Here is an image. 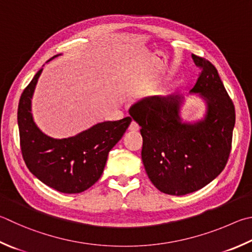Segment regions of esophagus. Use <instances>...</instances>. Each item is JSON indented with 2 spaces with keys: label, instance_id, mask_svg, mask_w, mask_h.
Masks as SVG:
<instances>
[{
  "label": "esophagus",
  "instance_id": "1",
  "mask_svg": "<svg viewBox=\"0 0 252 252\" xmlns=\"http://www.w3.org/2000/svg\"><path fill=\"white\" fill-rule=\"evenodd\" d=\"M129 130L132 131V132L139 131V130H140V126H139V125H138V123H136L135 121H132L130 126H129Z\"/></svg>",
  "mask_w": 252,
  "mask_h": 252
}]
</instances>
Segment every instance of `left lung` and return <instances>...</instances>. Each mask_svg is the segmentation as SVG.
I'll list each match as a JSON object with an SVG mask.
<instances>
[{"instance_id": "1", "label": "left lung", "mask_w": 252, "mask_h": 252, "mask_svg": "<svg viewBox=\"0 0 252 252\" xmlns=\"http://www.w3.org/2000/svg\"><path fill=\"white\" fill-rule=\"evenodd\" d=\"M202 72L190 94L206 103L203 119L184 122L177 95L152 97L133 104L130 114L141 126L142 162L153 185L168 195L203 189L225 168L236 113L218 71L207 59L191 55Z\"/></svg>"}]
</instances>
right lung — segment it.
<instances>
[{
	"label": "right lung",
	"instance_id": "right-lung-1",
	"mask_svg": "<svg viewBox=\"0 0 252 252\" xmlns=\"http://www.w3.org/2000/svg\"><path fill=\"white\" fill-rule=\"evenodd\" d=\"M42 71L43 68L23 91L18 102L23 158L31 173L44 184L61 193H81L102 175L109 152L125 134L132 119L100 122L66 139L48 136L36 126L32 114V98Z\"/></svg>",
	"mask_w": 252,
	"mask_h": 252
}]
</instances>
